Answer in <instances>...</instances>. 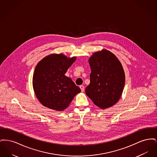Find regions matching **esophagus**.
Here are the masks:
<instances>
[{"label":"esophagus","mask_w":157,"mask_h":157,"mask_svg":"<svg viewBox=\"0 0 157 157\" xmlns=\"http://www.w3.org/2000/svg\"><path fill=\"white\" fill-rule=\"evenodd\" d=\"M79 87H80V88H81V91H82V92H83V91H84V90H85V88H84V86H83V85H81Z\"/></svg>","instance_id":"1"}]
</instances>
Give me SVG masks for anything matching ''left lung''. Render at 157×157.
<instances>
[{"mask_svg": "<svg viewBox=\"0 0 157 157\" xmlns=\"http://www.w3.org/2000/svg\"><path fill=\"white\" fill-rule=\"evenodd\" d=\"M89 63L91 73L86 94L100 108H109L122 94L125 81L123 67L116 56L106 49L94 53Z\"/></svg>", "mask_w": 157, "mask_h": 157, "instance_id": "1", "label": "left lung"}]
</instances>
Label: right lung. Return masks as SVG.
I'll return each instance as SVG.
<instances>
[{
	"mask_svg": "<svg viewBox=\"0 0 157 157\" xmlns=\"http://www.w3.org/2000/svg\"><path fill=\"white\" fill-rule=\"evenodd\" d=\"M76 58H67L63 53L51 54L38 62L33 76V88L38 100L45 107L63 111L81 91L65 75Z\"/></svg>",
	"mask_w": 157,
	"mask_h": 157,
	"instance_id": "obj_1",
	"label": "right lung"
}]
</instances>
